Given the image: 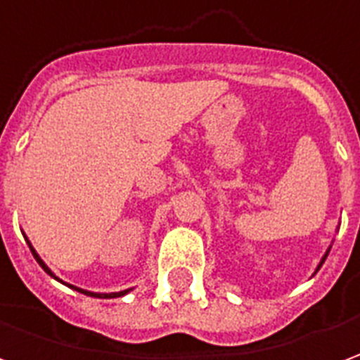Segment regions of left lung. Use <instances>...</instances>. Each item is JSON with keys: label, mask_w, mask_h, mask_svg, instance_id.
<instances>
[{"label": "left lung", "mask_w": 360, "mask_h": 360, "mask_svg": "<svg viewBox=\"0 0 360 360\" xmlns=\"http://www.w3.org/2000/svg\"><path fill=\"white\" fill-rule=\"evenodd\" d=\"M326 257H328V252H326ZM326 257H324V258H322V262H320V266L324 264V260H326ZM320 266H318V268H320Z\"/></svg>", "instance_id": "left-lung-1"}]
</instances>
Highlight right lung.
<instances>
[{
  "label": "right lung",
  "mask_w": 360,
  "mask_h": 360,
  "mask_svg": "<svg viewBox=\"0 0 360 360\" xmlns=\"http://www.w3.org/2000/svg\"><path fill=\"white\" fill-rule=\"evenodd\" d=\"M28 247H30V250H32V257L36 258V262H38V264L44 268V271H46V274H50L51 278H56V276H53V271H51L48 266L44 264L42 258L36 255V250L32 249V245H30V243H28ZM56 279H58V278H56ZM69 287H73V285H69ZM73 289H77V291H81V293H84V295H89V297H98V299H113V297H121V295L129 293V289H125V291H119V293H90V291H84V289H79V287H73Z\"/></svg>",
  "instance_id": "obj_1"
}]
</instances>
